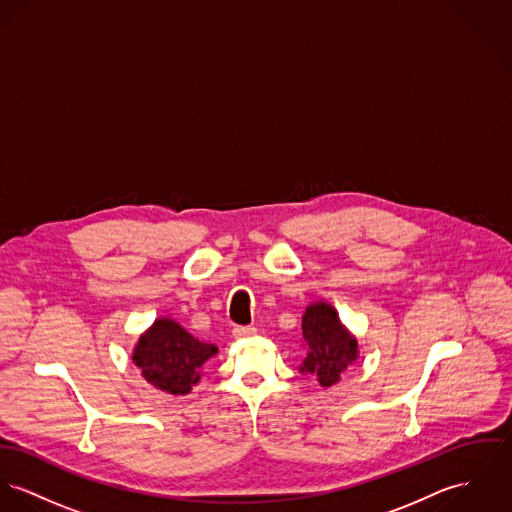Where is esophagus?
Wrapping results in <instances>:
<instances>
[{"mask_svg": "<svg viewBox=\"0 0 512 512\" xmlns=\"http://www.w3.org/2000/svg\"><path fill=\"white\" fill-rule=\"evenodd\" d=\"M254 334H256L254 326H234L233 328L234 338H250Z\"/></svg>", "mask_w": 512, "mask_h": 512, "instance_id": "obj_1", "label": "esophagus"}]
</instances>
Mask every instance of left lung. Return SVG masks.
<instances>
[{"label":"left lung","instance_id":"8db88e82","mask_svg":"<svg viewBox=\"0 0 512 512\" xmlns=\"http://www.w3.org/2000/svg\"><path fill=\"white\" fill-rule=\"evenodd\" d=\"M301 326L307 358L299 370L313 373L323 387L338 383L358 360V340L340 323L336 309L323 301L305 309Z\"/></svg>","mask_w":512,"mask_h":512}]
</instances>
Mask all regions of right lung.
Instances as JSON below:
<instances>
[{"label": "right lung", "mask_w": 512, "mask_h": 512, "mask_svg": "<svg viewBox=\"0 0 512 512\" xmlns=\"http://www.w3.org/2000/svg\"><path fill=\"white\" fill-rule=\"evenodd\" d=\"M215 354L217 346L199 342L184 326L164 317L140 334L133 362L156 389L186 395L199 381L201 366Z\"/></svg>", "instance_id": "1"}]
</instances>
